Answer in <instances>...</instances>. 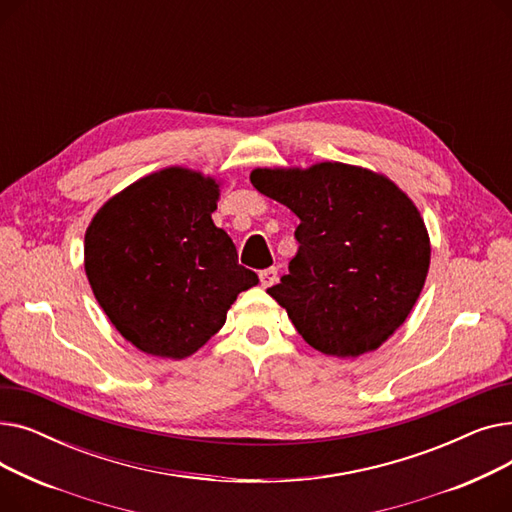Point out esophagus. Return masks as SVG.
<instances>
[{
	"label": "esophagus",
	"instance_id": "esophagus-1",
	"mask_svg": "<svg viewBox=\"0 0 512 512\" xmlns=\"http://www.w3.org/2000/svg\"><path fill=\"white\" fill-rule=\"evenodd\" d=\"M259 280L263 288H270L278 280V267H267V270L259 272Z\"/></svg>",
	"mask_w": 512,
	"mask_h": 512
}]
</instances>
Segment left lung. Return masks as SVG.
<instances>
[{
	"mask_svg": "<svg viewBox=\"0 0 512 512\" xmlns=\"http://www.w3.org/2000/svg\"><path fill=\"white\" fill-rule=\"evenodd\" d=\"M257 191L297 213L299 251L267 288L315 351L359 357L382 346L415 307L429 270L415 203L382 174L324 161L257 168Z\"/></svg>",
	"mask_w": 512,
	"mask_h": 512,
	"instance_id": "left-lung-1",
	"label": "left lung"
}]
</instances>
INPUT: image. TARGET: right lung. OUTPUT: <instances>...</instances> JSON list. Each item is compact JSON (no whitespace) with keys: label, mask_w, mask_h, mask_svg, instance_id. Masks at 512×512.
I'll return each mask as SVG.
<instances>
[{"label":"right lung","mask_w":512,"mask_h":512,"mask_svg":"<svg viewBox=\"0 0 512 512\" xmlns=\"http://www.w3.org/2000/svg\"><path fill=\"white\" fill-rule=\"evenodd\" d=\"M220 184L166 168L107 201L85 234V272L116 330L161 359H184L218 332L242 290L259 282L213 224Z\"/></svg>","instance_id":"obj_1"}]
</instances>
